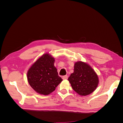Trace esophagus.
<instances>
[{"label": "esophagus", "instance_id": "1", "mask_svg": "<svg viewBox=\"0 0 123 123\" xmlns=\"http://www.w3.org/2000/svg\"><path fill=\"white\" fill-rule=\"evenodd\" d=\"M68 76L67 75H65L62 77V79L63 80H67V79H68Z\"/></svg>", "mask_w": 123, "mask_h": 123}]
</instances>
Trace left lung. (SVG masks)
Returning a JSON list of instances; mask_svg holds the SVG:
<instances>
[{"mask_svg": "<svg viewBox=\"0 0 123 123\" xmlns=\"http://www.w3.org/2000/svg\"><path fill=\"white\" fill-rule=\"evenodd\" d=\"M73 90L81 96L90 94L98 84V76L87 64L78 62L74 65V72L68 78Z\"/></svg>", "mask_w": 123, "mask_h": 123, "instance_id": "left-lung-1", "label": "left lung"}]
</instances>
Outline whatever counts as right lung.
Masks as SVG:
<instances>
[{
    "label": "right lung",
    "mask_w": 123,
    "mask_h": 123,
    "mask_svg": "<svg viewBox=\"0 0 123 123\" xmlns=\"http://www.w3.org/2000/svg\"><path fill=\"white\" fill-rule=\"evenodd\" d=\"M54 62L51 55L45 54L36 61L28 71V82L39 94H49L62 80L54 66Z\"/></svg>",
    "instance_id": "1"
}]
</instances>
